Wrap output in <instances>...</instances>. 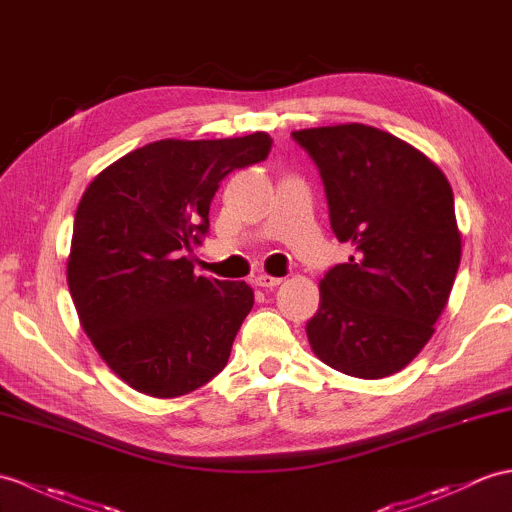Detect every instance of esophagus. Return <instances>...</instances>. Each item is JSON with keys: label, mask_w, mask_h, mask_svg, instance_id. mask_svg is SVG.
I'll list each match as a JSON object with an SVG mask.
<instances>
[{"label": "esophagus", "mask_w": 512, "mask_h": 512, "mask_svg": "<svg viewBox=\"0 0 512 512\" xmlns=\"http://www.w3.org/2000/svg\"><path fill=\"white\" fill-rule=\"evenodd\" d=\"M281 277H270V275H257L255 277V283L259 285V288H277V285H281Z\"/></svg>", "instance_id": "obj_1"}]
</instances>
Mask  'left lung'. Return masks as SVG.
I'll return each instance as SVG.
<instances>
[{"instance_id": "obj_1", "label": "left lung", "mask_w": 512, "mask_h": 512, "mask_svg": "<svg viewBox=\"0 0 512 512\" xmlns=\"http://www.w3.org/2000/svg\"><path fill=\"white\" fill-rule=\"evenodd\" d=\"M292 137L323 178L331 229L353 246L320 281L312 351L344 375L388 377L417 358L447 305L462 253L454 192L423 152L379 128Z\"/></svg>"}]
</instances>
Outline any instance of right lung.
I'll use <instances>...</instances> for the list:
<instances>
[{"label":"right lung","instance_id":"1","mask_svg":"<svg viewBox=\"0 0 512 512\" xmlns=\"http://www.w3.org/2000/svg\"><path fill=\"white\" fill-rule=\"evenodd\" d=\"M272 139H161L93 178L74 218L67 283L102 360L144 395L172 399L216 377L253 310L244 281L198 277L187 253L209 231L222 178Z\"/></svg>","mask_w":512,"mask_h":512}]
</instances>
